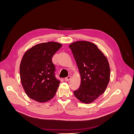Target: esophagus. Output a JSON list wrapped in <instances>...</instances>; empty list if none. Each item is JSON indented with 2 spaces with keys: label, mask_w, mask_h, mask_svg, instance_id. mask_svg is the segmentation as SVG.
Masks as SVG:
<instances>
[{
  "label": "esophagus",
  "mask_w": 134,
  "mask_h": 134,
  "mask_svg": "<svg viewBox=\"0 0 134 134\" xmlns=\"http://www.w3.org/2000/svg\"><path fill=\"white\" fill-rule=\"evenodd\" d=\"M71 76H68V77L65 78V80L66 81H70V80H71Z\"/></svg>",
  "instance_id": "1"
}]
</instances>
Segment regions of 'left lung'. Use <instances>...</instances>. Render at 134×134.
<instances>
[{
  "instance_id": "1",
  "label": "left lung",
  "mask_w": 134,
  "mask_h": 134,
  "mask_svg": "<svg viewBox=\"0 0 134 134\" xmlns=\"http://www.w3.org/2000/svg\"><path fill=\"white\" fill-rule=\"evenodd\" d=\"M81 76L79 89L74 91L76 98L90 104L103 94L110 78V68L107 57L94 43L77 41L69 45Z\"/></svg>"
}]
</instances>
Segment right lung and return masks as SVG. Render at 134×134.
<instances>
[{"mask_svg":"<svg viewBox=\"0 0 134 134\" xmlns=\"http://www.w3.org/2000/svg\"><path fill=\"white\" fill-rule=\"evenodd\" d=\"M62 44L54 42L38 44L24 54L20 65L21 84L27 96L39 103L52 99L60 81L55 77L52 57Z\"/></svg>","mask_w":134,"mask_h":134,"instance_id":"add662e5","label":"right lung"}]
</instances>
